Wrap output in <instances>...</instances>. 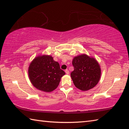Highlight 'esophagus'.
Instances as JSON below:
<instances>
[{
	"instance_id": "1",
	"label": "esophagus",
	"mask_w": 129,
	"mask_h": 129,
	"mask_svg": "<svg viewBox=\"0 0 129 129\" xmlns=\"http://www.w3.org/2000/svg\"><path fill=\"white\" fill-rule=\"evenodd\" d=\"M65 73H66L67 74H69V71L68 70V69H66V70H65Z\"/></svg>"
}]
</instances>
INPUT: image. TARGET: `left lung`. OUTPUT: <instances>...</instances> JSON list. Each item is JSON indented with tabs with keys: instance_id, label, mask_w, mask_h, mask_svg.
Segmentation results:
<instances>
[{
	"instance_id": "1",
	"label": "left lung",
	"mask_w": 129,
	"mask_h": 129,
	"mask_svg": "<svg viewBox=\"0 0 129 129\" xmlns=\"http://www.w3.org/2000/svg\"><path fill=\"white\" fill-rule=\"evenodd\" d=\"M72 64L74 70L70 75L77 88L86 91L96 85L100 78L101 70L94 58L82 54L75 57Z\"/></svg>"
}]
</instances>
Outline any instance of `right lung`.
I'll return each instance as SVG.
<instances>
[{
	"label": "right lung",
	"mask_w": 129,
	"mask_h": 129,
	"mask_svg": "<svg viewBox=\"0 0 129 129\" xmlns=\"http://www.w3.org/2000/svg\"><path fill=\"white\" fill-rule=\"evenodd\" d=\"M30 80L41 91L50 92L59 85L60 79L65 73L60 69L59 64L50 55L38 56L29 65Z\"/></svg>",
	"instance_id": "add662e5"
}]
</instances>
